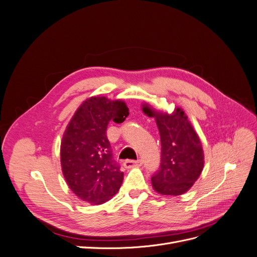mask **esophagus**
I'll return each mask as SVG.
<instances>
[{
    "label": "esophagus",
    "mask_w": 257,
    "mask_h": 257,
    "mask_svg": "<svg viewBox=\"0 0 257 257\" xmlns=\"http://www.w3.org/2000/svg\"><path fill=\"white\" fill-rule=\"evenodd\" d=\"M124 167L126 168H131V167H134V166H142L143 165V161L142 160H126L125 162L123 163Z\"/></svg>",
    "instance_id": "esophagus-1"
}]
</instances>
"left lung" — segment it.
<instances>
[{
    "label": "left lung",
    "mask_w": 257,
    "mask_h": 257,
    "mask_svg": "<svg viewBox=\"0 0 257 257\" xmlns=\"http://www.w3.org/2000/svg\"><path fill=\"white\" fill-rule=\"evenodd\" d=\"M145 113L157 119L161 137V164L151 177L153 189L163 195H181L195 182L204 167L199 137L180 108L160 113L150 107Z\"/></svg>",
    "instance_id": "1"
}]
</instances>
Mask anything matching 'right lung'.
<instances>
[{"mask_svg": "<svg viewBox=\"0 0 257 257\" xmlns=\"http://www.w3.org/2000/svg\"><path fill=\"white\" fill-rule=\"evenodd\" d=\"M128 115L121 100L91 97L77 109L61 143V164L65 180L77 196L99 205L119 191L123 172L113 159L107 126Z\"/></svg>", "mask_w": 257, "mask_h": 257, "instance_id": "obj_1", "label": "right lung"}]
</instances>
